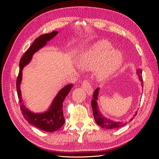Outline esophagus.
Segmentation results:
<instances>
[{
  "mask_svg": "<svg viewBox=\"0 0 159 159\" xmlns=\"http://www.w3.org/2000/svg\"><path fill=\"white\" fill-rule=\"evenodd\" d=\"M82 88L83 89L85 90V91L88 95H91L93 94V88H91V86L90 85V84L88 82V80H84L83 83H82Z\"/></svg>",
  "mask_w": 159,
  "mask_h": 159,
  "instance_id": "obj_1",
  "label": "esophagus"
}]
</instances>
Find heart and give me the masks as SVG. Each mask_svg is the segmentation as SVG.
Here are the masks:
<instances>
[{
  "instance_id": "b5f03b06",
  "label": "heart",
  "mask_w": 159,
  "mask_h": 159,
  "mask_svg": "<svg viewBox=\"0 0 159 159\" xmlns=\"http://www.w3.org/2000/svg\"><path fill=\"white\" fill-rule=\"evenodd\" d=\"M105 40L95 42L78 58L79 68L91 70L99 81H105L115 74L123 64V54Z\"/></svg>"
}]
</instances>
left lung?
I'll return each instance as SVG.
<instances>
[{
    "label": "left lung",
    "mask_w": 159,
    "mask_h": 159,
    "mask_svg": "<svg viewBox=\"0 0 159 159\" xmlns=\"http://www.w3.org/2000/svg\"><path fill=\"white\" fill-rule=\"evenodd\" d=\"M137 75H138L139 80L141 81L142 87H143V77H142V70L141 68L137 69ZM99 88H97L93 93V99L91 100V107H92L93 109V115L94 117V119L95 122L97 123L99 126L102 128H105L107 129H117L119 127H121L124 125H125L126 123L125 122H119V121H114L113 120H111L109 119H107L103 116L102 112L99 111L98 103V95H99ZM137 113V111L134 113L133 117L130 119V121L133 120V119L136 116Z\"/></svg>",
    "instance_id": "1"
}]
</instances>
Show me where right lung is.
Instances as JSON below:
<instances>
[{
	"label": "right lung",
	"instance_id": "add662e5",
	"mask_svg": "<svg viewBox=\"0 0 159 159\" xmlns=\"http://www.w3.org/2000/svg\"><path fill=\"white\" fill-rule=\"evenodd\" d=\"M57 34H58L57 31H53L52 32L40 36L34 41L29 49L25 52L20 60V64H19L20 71H19L16 80V90L23 117L33 126L42 131L50 133L57 131L64 125L65 119L64 117L63 109H62L63 102L67 95H68L71 88L73 87V85L69 84L60 89L54 99H53L50 107L46 111L34 113L29 110V109L26 108L22 103L20 84L22 82L23 68L30 63L33 55L42 48L44 47L47 44V42L54 38Z\"/></svg>",
	"mask_w": 159,
	"mask_h": 159
}]
</instances>
